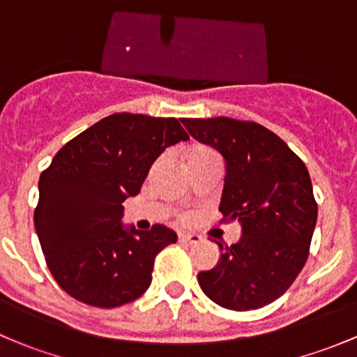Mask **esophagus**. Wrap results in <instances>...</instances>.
I'll return each instance as SVG.
<instances>
[{
    "mask_svg": "<svg viewBox=\"0 0 357 357\" xmlns=\"http://www.w3.org/2000/svg\"><path fill=\"white\" fill-rule=\"evenodd\" d=\"M200 240L202 236L197 235V233H186V231L179 233V242L183 243H199Z\"/></svg>",
    "mask_w": 357,
    "mask_h": 357,
    "instance_id": "1",
    "label": "esophagus"
}]
</instances>
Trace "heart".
Segmentation results:
<instances>
[{
    "label": "heart",
    "instance_id": "1",
    "mask_svg": "<svg viewBox=\"0 0 357 357\" xmlns=\"http://www.w3.org/2000/svg\"><path fill=\"white\" fill-rule=\"evenodd\" d=\"M208 152H211V150L204 149V146H193V149L188 152V158L190 157H195V155H200V153H208Z\"/></svg>",
    "mask_w": 357,
    "mask_h": 357
}]
</instances>
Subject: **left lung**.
Segmentation results:
<instances>
[{
  "mask_svg": "<svg viewBox=\"0 0 357 357\" xmlns=\"http://www.w3.org/2000/svg\"><path fill=\"white\" fill-rule=\"evenodd\" d=\"M190 135L218 150L226 176L221 211L238 221L242 236L221 250L199 285L231 311L264 307L290 289L309 255L318 205L307 167L264 126L229 117L183 119Z\"/></svg>",
  "mask_w": 357,
  "mask_h": 357,
  "instance_id": "left-lung-1",
  "label": "left lung"
}]
</instances>
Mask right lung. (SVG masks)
Instances as JSON below:
<instances>
[{"label": "right lung", "mask_w": 357, "mask_h": 357, "mask_svg": "<svg viewBox=\"0 0 357 357\" xmlns=\"http://www.w3.org/2000/svg\"><path fill=\"white\" fill-rule=\"evenodd\" d=\"M186 139L174 117L112 114L63 145L41 172L36 233L70 297L112 309L145 294L155 255L178 235L164 225L124 226L122 202L138 195L167 146Z\"/></svg>", "instance_id": "right-lung-1"}]
</instances>
